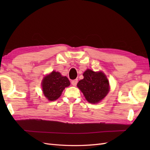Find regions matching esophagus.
Segmentation results:
<instances>
[{
    "label": "esophagus",
    "instance_id": "34e87169",
    "mask_svg": "<svg viewBox=\"0 0 150 150\" xmlns=\"http://www.w3.org/2000/svg\"><path fill=\"white\" fill-rule=\"evenodd\" d=\"M77 82H78V80H77V79H75V80H73V81H71V84H72L73 86H75L77 85Z\"/></svg>",
    "mask_w": 150,
    "mask_h": 150
}]
</instances>
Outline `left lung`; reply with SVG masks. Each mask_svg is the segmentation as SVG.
<instances>
[{
	"label": "left lung",
	"mask_w": 150,
	"mask_h": 150,
	"mask_svg": "<svg viewBox=\"0 0 150 150\" xmlns=\"http://www.w3.org/2000/svg\"><path fill=\"white\" fill-rule=\"evenodd\" d=\"M84 79L78 82L77 87L89 103L95 104L103 100L109 92V82L103 72L87 69Z\"/></svg>",
	"instance_id": "1"
}]
</instances>
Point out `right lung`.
<instances>
[{
  "instance_id": "1",
  "label": "right lung",
  "mask_w": 150,
  "mask_h": 150,
  "mask_svg": "<svg viewBox=\"0 0 150 150\" xmlns=\"http://www.w3.org/2000/svg\"><path fill=\"white\" fill-rule=\"evenodd\" d=\"M69 81L66 77L62 76L59 72L53 71L44 78L42 83L44 96L53 101L59 98L66 87L69 86Z\"/></svg>"
}]
</instances>
